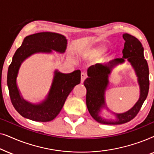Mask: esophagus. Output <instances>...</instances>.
<instances>
[{"mask_svg": "<svg viewBox=\"0 0 154 154\" xmlns=\"http://www.w3.org/2000/svg\"><path fill=\"white\" fill-rule=\"evenodd\" d=\"M81 83H83L84 81H85V79L87 78V74H86L85 72L81 73Z\"/></svg>", "mask_w": 154, "mask_h": 154, "instance_id": "34e87169", "label": "esophagus"}]
</instances>
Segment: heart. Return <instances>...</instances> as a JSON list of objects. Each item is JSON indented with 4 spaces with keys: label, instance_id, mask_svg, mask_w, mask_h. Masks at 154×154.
<instances>
[{
    "label": "heart",
    "instance_id": "obj_1",
    "mask_svg": "<svg viewBox=\"0 0 154 154\" xmlns=\"http://www.w3.org/2000/svg\"><path fill=\"white\" fill-rule=\"evenodd\" d=\"M104 52V48L102 46H95V47H89L85 50V54L91 58L97 57L102 54Z\"/></svg>",
    "mask_w": 154,
    "mask_h": 154
}]
</instances>
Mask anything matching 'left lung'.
<instances>
[{"instance_id": "8db88e82", "label": "left lung", "mask_w": 154, "mask_h": 154, "mask_svg": "<svg viewBox=\"0 0 154 154\" xmlns=\"http://www.w3.org/2000/svg\"><path fill=\"white\" fill-rule=\"evenodd\" d=\"M125 41L122 58H117L106 64H97L88 69V78L84 81L87 89L86 105L91 116L98 123L106 125H120L128 123L136 116L146 99L149 89V66L144 56V48L133 35L123 33ZM127 60L134 68L140 86V97L134 106L124 113L111 112L106 106L105 92L109 85V75L112 69ZM106 109L115 115L114 119L102 117V110Z\"/></svg>"}]
</instances>
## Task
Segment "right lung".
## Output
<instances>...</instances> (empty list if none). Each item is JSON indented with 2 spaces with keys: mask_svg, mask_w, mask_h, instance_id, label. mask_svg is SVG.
Returning <instances> with one entry per match:
<instances>
[{
  "mask_svg": "<svg viewBox=\"0 0 154 154\" xmlns=\"http://www.w3.org/2000/svg\"><path fill=\"white\" fill-rule=\"evenodd\" d=\"M67 47L66 38L52 32H41L27 35L16 50L8 71L7 84L10 100L17 111L26 119L38 122L53 120L62 110L71 90L81 83V71L63 73L56 69L48 94L38 103L29 102L23 97L17 83L19 71L23 62L37 53L63 54Z\"/></svg>",
  "mask_w": 154,
  "mask_h": 154,
  "instance_id": "add662e5",
  "label": "right lung"
}]
</instances>
